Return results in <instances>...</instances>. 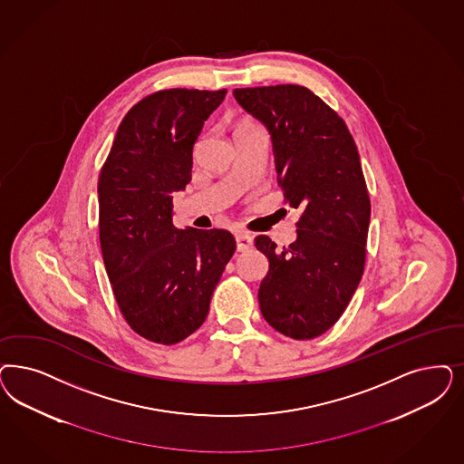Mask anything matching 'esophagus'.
<instances>
[{"label":"esophagus","mask_w":464,"mask_h":464,"mask_svg":"<svg viewBox=\"0 0 464 464\" xmlns=\"http://www.w3.org/2000/svg\"><path fill=\"white\" fill-rule=\"evenodd\" d=\"M252 245H254V240H252V237L248 233H245V231L237 233V248H238V252L250 250Z\"/></svg>","instance_id":"1"}]
</instances>
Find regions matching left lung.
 <instances>
[{
	"label": "left lung",
	"instance_id": "8db88e82",
	"mask_svg": "<svg viewBox=\"0 0 464 464\" xmlns=\"http://www.w3.org/2000/svg\"><path fill=\"white\" fill-rule=\"evenodd\" d=\"M233 96L269 130L277 183L302 208L288 248L256 238L269 258L260 312L281 334L314 339L336 324L363 276L370 198L360 154L344 120L306 87H246Z\"/></svg>",
	"mask_w": 464,
	"mask_h": 464
}]
</instances>
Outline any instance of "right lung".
Returning a JSON list of instances; mask_svg holds the SVG:
<instances>
[{"label": "right lung", "instance_id": "1", "mask_svg": "<svg viewBox=\"0 0 464 464\" xmlns=\"http://www.w3.org/2000/svg\"><path fill=\"white\" fill-rule=\"evenodd\" d=\"M226 92L144 97L120 123L99 175V241L112 293L128 325L152 343L176 344L204 324L237 250L226 229L173 224V193L192 179L193 145Z\"/></svg>", "mask_w": 464, "mask_h": 464}]
</instances>
